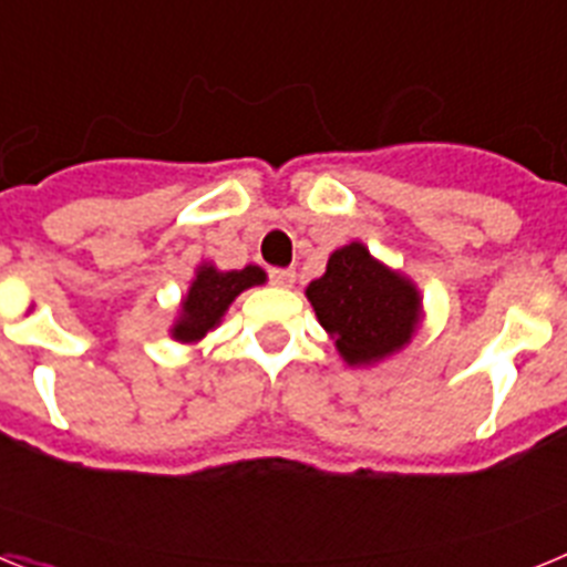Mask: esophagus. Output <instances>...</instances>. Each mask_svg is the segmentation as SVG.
<instances>
[{
	"label": "esophagus",
	"mask_w": 567,
	"mask_h": 567,
	"mask_svg": "<svg viewBox=\"0 0 567 567\" xmlns=\"http://www.w3.org/2000/svg\"><path fill=\"white\" fill-rule=\"evenodd\" d=\"M269 280H272L275 287L289 289V287H292V284H295V272H292V269L275 267V269H269Z\"/></svg>",
	"instance_id": "1"
}]
</instances>
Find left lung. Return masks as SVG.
I'll return each mask as SVG.
<instances>
[{"label":"left lung","mask_w":567,"mask_h":567,"mask_svg":"<svg viewBox=\"0 0 567 567\" xmlns=\"http://www.w3.org/2000/svg\"><path fill=\"white\" fill-rule=\"evenodd\" d=\"M307 298L346 363H372L409 343L420 312L412 284L380 267L360 244L329 258L327 275L309 284Z\"/></svg>","instance_id":"obj_1"}]
</instances>
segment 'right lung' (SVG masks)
I'll return each instance as SVG.
<instances>
[{
  "label": "right lung",
  "instance_id": "1",
  "mask_svg": "<svg viewBox=\"0 0 567 567\" xmlns=\"http://www.w3.org/2000/svg\"><path fill=\"white\" fill-rule=\"evenodd\" d=\"M264 269L258 267H244L233 269V272H218L213 267H202L195 275L189 295L184 298V315L175 323L173 338L178 340H198L209 332V329L221 320L227 307L240 295L244 289L264 284Z\"/></svg>",
  "mask_w": 567,
  "mask_h": 567
}]
</instances>
